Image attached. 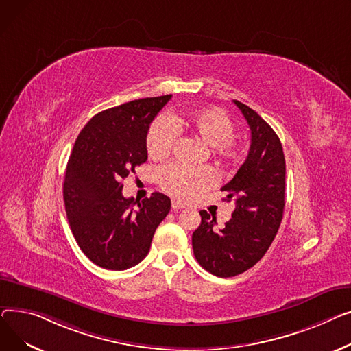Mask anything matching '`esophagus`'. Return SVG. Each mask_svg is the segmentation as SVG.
Wrapping results in <instances>:
<instances>
[{
    "label": "esophagus",
    "mask_w": 351,
    "mask_h": 351,
    "mask_svg": "<svg viewBox=\"0 0 351 351\" xmlns=\"http://www.w3.org/2000/svg\"><path fill=\"white\" fill-rule=\"evenodd\" d=\"M171 207H173V210H182V208H184V204H181V202H178V201H173Z\"/></svg>",
    "instance_id": "obj_1"
}]
</instances>
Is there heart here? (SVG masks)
<instances>
[{
    "label": "heart",
    "mask_w": 351,
    "mask_h": 351,
    "mask_svg": "<svg viewBox=\"0 0 351 351\" xmlns=\"http://www.w3.org/2000/svg\"><path fill=\"white\" fill-rule=\"evenodd\" d=\"M178 132H187L210 146V153L222 164L232 166L241 156L239 144L232 136L234 123L218 108H202L181 116H161L153 121L146 137V149L152 158H166L178 137ZM217 176L208 166L189 167L169 164L158 171L161 189L170 195L190 201L201 191L215 184Z\"/></svg>",
    "instance_id": "b5f03b06"
}]
</instances>
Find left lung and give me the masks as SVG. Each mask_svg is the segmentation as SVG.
I'll return each instance as SVG.
<instances>
[{
	"label": "left lung",
	"instance_id": "left-lung-1",
	"mask_svg": "<svg viewBox=\"0 0 351 351\" xmlns=\"http://www.w3.org/2000/svg\"><path fill=\"white\" fill-rule=\"evenodd\" d=\"M251 129L245 162L221 191L234 201L232 218L217 230L215 217L199 211L201 223L193 234L198 263L219 278L237 276L252 267L269 250L285 210L286 164L282 143L274 129L250 106L234 100Z\"/></svg>",
	"mask_w": 351,
	"mask_h": 351
}]
</instances>
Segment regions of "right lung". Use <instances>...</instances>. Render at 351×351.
<instances>
[{
  "label": "right lung",
  "mask_w": 351,
  "mask_h": 351,
  "mask_svg": "<svg viewBox=\"0 0 351 351\" xmlns=\"http://www.w3.org/2000/svg\"><path fill=\"white\" fill-rule=\"evenodd\" d=\"M171 95L133 100L93 116L79 133L64 181V201L72 234L93 263L125 271L147 256L171 201L161 193L134 201L123 184L147 160L152 121Z\"/></svg>",
  "instance_id": "obj_1"
}]
</instances>
